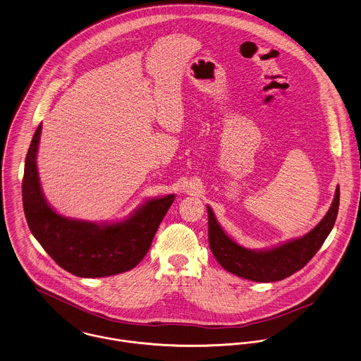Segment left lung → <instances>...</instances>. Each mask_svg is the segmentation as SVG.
I'll return each instance as SVG.
<instances>
[{
  "instance_id": "obj_1",
  "label": "left lung",
  "mask_w": 361,
  "mask_h": 361,
  "mask_svg": "<svg viewBox=\"0 0 361 361\" xmlns=\"http://www.w3.org/2000/svg\"><path fill=\"white\" fill-rule=\"evenodd\" d=\"M339 187L334 202L322 220L305 235L281 244L272 250H248L233 241L219 226L208 207L209 247L217 262L240 278L254 282H276L304 268L317 254L331 233L339 209Z\"/></svg>"
}]
</instances>
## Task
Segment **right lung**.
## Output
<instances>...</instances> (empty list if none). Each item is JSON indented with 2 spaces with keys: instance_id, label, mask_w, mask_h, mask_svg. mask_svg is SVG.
<instances>
[{
  "instance_id": "right-lung-1",
  "label": "right lung",
  "mask_w": 361,
  "mask_h": 361,
  "mask_svg": "<svg viewBox=\"0 0 361 361\" xmlns=\"http://www.w3.org/2000/svg\"><path fill=\"white\" fill-rule=\"evenodd\" d=\"M42 126L29 146L22 180V201L35 238L59 267L79 278H103L135 268L150 248L154 233L174 195L149 200L118 223L97 224L59 215L46 201L36 166Z\"/></svg>"
}]
</instances>
